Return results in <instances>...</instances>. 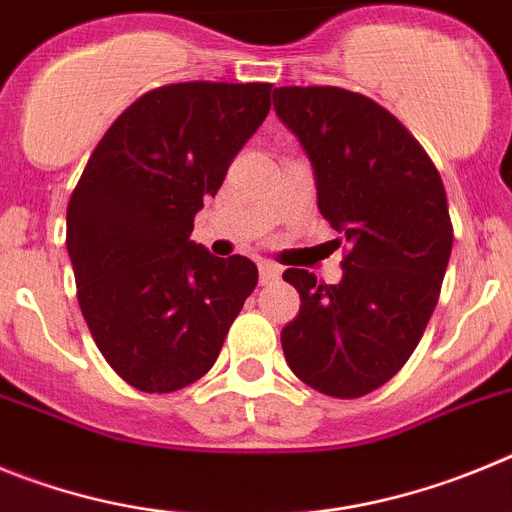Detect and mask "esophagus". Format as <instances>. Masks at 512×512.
Returning a JSON list of instances; mask_svg holds the SVG:
<instances>
[{
  "label": "esophagus",
  "mask_w": 512,
  "mask_h": 512,
  "mask_svg": "<svg viewBox=\"0 0 512 512\" xmlns=\"http://www.w3.org/2000/svg\"><path fill=\"white\" fill-rule=\"evenodd\" d=\"M282 277V269L277 264H269V261H261L259 264V282L261 284H274Z\"/></svg>",
  "instance_id": "1"
}]
</instances>
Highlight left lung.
Wrapping results in <instances>:
<instances>
[{
	"instance_id": "obj_1",
	"label": "left lung",
	"mask_w": 512,
	"mask_h": 512,
	"mask_svg": "<svg viewBox=\"0 0 512 512\" xmlns=\"http://www.w3.org/2000/svg\"><path fill=\"white\" fill-rule=\"evenodd\" d=\"M274 110L310 158L320 215L348 243L338 284L284 271L302 302L284 359L323 395H369L410 359L438 302L454 241L446 189L418 140L364 94L279 87Z\"/></svg>"
}]
</instances>
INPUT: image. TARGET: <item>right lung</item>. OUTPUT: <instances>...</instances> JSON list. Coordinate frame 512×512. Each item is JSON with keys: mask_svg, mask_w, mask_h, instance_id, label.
<instances>
[{"mask_svg": "<svg viewBox=\"0 0 512 512\" xmlns=\"http://www.w3.org/2000/svg\"><path fill=\"white\" fill-rule=\"evenodd\" d=\"M271 84H169L135 99L89 156L66 248L94 343L140 392H176L215 364L259 282L246 256L189 241L230 161L269 115Z\"/></svg>", "mask_w": 512, "mask_h": 512, "instance_id": "1", "label": "right lung"}]
</instances>
